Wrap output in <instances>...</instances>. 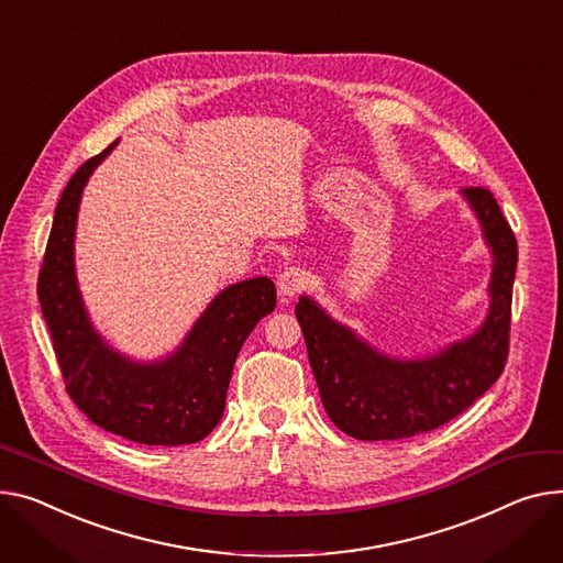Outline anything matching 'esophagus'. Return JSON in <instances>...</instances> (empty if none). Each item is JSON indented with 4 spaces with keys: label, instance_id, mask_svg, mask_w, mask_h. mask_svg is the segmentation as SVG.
Instances as JSON below:
<instances>
[{
    "label": "esophagus",
    "instance_id": "34e87169",
    "mask_svg": "<svg viewBox=\"0 0 563 563\" xmlns=\"http://www.w3.org/2000/svg\"><path fill=\"white\" fill-rule=\"evenodd\" d=\"M310 283V274L301 267H289L278 276V294L280 296H298Z\"/></svg>",
    "mask_w": 563,
    "mask_h": 563
}]
</instances>
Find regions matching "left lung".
Masks as SVG:
<instances>
[{
	"label": "left lung",
	"instance_id": "left-lung-1",
	"mask_svg": "<svg viewBox=\"0 0 563 563\" xmlns=\"http://www.w3.org/2000/svg\"><path fill=\"white\" fill-rule=\"evenodd\" d=\"M464 197L494 251L492 308L468 340L432 357L400 362L373 351L308 296L296 303L310 366L330 421L360 441L407 439L460 417L505 368L511 330V287L518 244L498 201L486 187Z\"/></svg>",
	"mask_w": 563,
	"mask_h": 563
}]
</instances>
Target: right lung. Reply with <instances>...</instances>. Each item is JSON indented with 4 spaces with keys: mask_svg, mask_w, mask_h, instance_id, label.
I'll list each match as a JSON object with an SVG mask.
<instances>
[{
    "mask_svg": "<svg viewBox=\"0 0 563 563\" xmlns=\"http://www.w3.org/2000/svg\"><path fill=\"white\" fill-rule=\"evenodd\" d=\"M115 144L86 161L60 195L37 274V301L65 391L95 426L144 445L197 443L219 423L238 353L255 323L274 312L276 287L269 278H251L223 289L163 362L135 364L108 349L81 303L74 229L84 185Z\"/></svg>",
    "mask_w": 563,
    "mask_h": 563,
    "instance_id": "right-lung-1",
    "label": "right lung"
}]
</instances>
